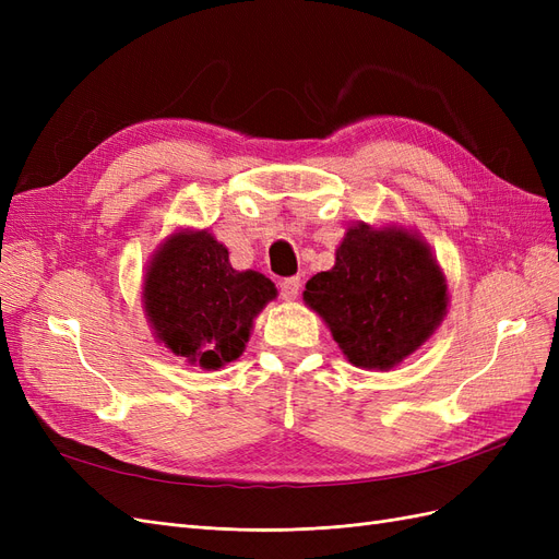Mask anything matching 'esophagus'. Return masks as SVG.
Returning <instances> with one entry per match:
<instances>
[{"instance_id":"1","label":"esophagus","mask_w":559,"mask_h":559,"mask_svg":"<svg viewBox=\"0 0 559 559\" xmlns=\"http://www.w3.org/2000/svg\"><path fill=\"white\" fill-rule=\"evenodd\" d=\"M298 292H300V280L298 277H286L282 284H280V296L282 300L292 302L298 298Z\"/></svg>"}]
</instances>
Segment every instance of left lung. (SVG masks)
<instances>
[{
    "instance_id": "1",
    "label": "left lung",
    "mask_w": 559,
    "mask_h": 559,
    "mask_svg": "<svg viewBox=\"0 0 559 559\" xmlns=\"http://www.w3.org/2000/svg\"><path fill=\"white\" fill-rule=\"evenodd\" d=\"M302 300L347 361L389 370L425 345L448 314V280L427 240L399 224H354L335 265L308 280Z\"/></svg>"
}]
</instances>
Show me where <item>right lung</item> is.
I'll return each instance as SVG.
<instances>
[{
    "label": "right lung",
    "instance_id": "1",
    "mask_svg": "<svg viewBox=\"0 0 559 559\" xmlns=\"http://www.w3.org/2000/svg\"><path fill=\"white\" fill-rule=\"evenodd\" d=\"M275 298V284L257 270H235L207 228L167 235L142 282V308L156 341L205 370L240 359L253 319Z\"/></svg>",
    "mask_w": 559,
    "mask_h": 559
}]
</instances>
